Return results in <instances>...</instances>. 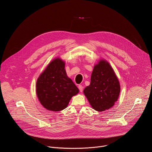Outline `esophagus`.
<instances>
[{
  "instance_id": "obj_1",
  "label": "esophagus",
  "mask_w": 152,
  "mask_h": 152,
  "mask_svg": "<svg viewBox=\"0 0 152 152\" xmlns=\"http://www.w3.org/2000/svg\"><path fill=\"white\" fill-rule=\"evenodd\" d=\"M78 88H79V90L80 92H82V91H83V86H82L81 85H79L78 86Z\"/></svg>"
}]
</instances>
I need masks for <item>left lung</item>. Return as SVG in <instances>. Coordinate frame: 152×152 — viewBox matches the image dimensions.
<instances>
[{
  "label": "left lung",
  "mask_w": 152,
  "mask_h": 152,
  "mask_svg": "<svg viewBox=\"0 0 152 152\" xmlns=\"http://www.w3.org/2000/svg\"><path fill=\"white\" fill-rule=\"evenodd\" d=\"M120 92L118 80L110 64L100 60L94 67L90 85L83 93L94 110L104 111L113 106Z\"/></svg>",
  "instance_id": "8db88e82"
}]
</instances>
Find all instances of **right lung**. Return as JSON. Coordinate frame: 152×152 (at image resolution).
Wrapping results in <instances>:
<instances>
[{"label":"right lung","instance_id":"obj_1","mask_svg":"<svg viewBox=\"0 0 152 152\" xmlns=\"http://www.w3.org/2000/svg\"><path fill=\"white\" fill-rule=\"evenodd\" d=\"M65 63L59 58L53 60L37 81V97L46 109L60 111L66 108L79 89L67 76Z\"/></svg>","mask_w":152,"mask_h":152}]
</instances>
